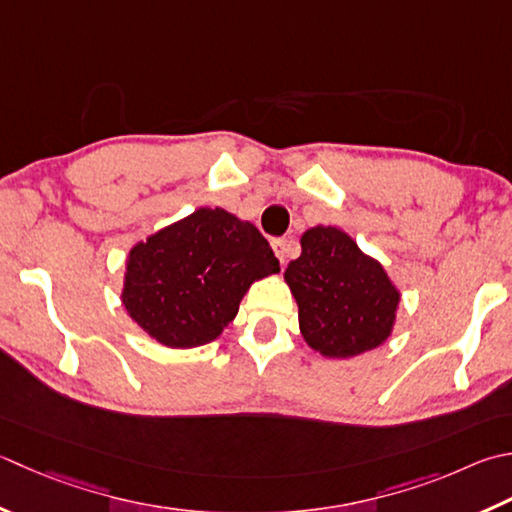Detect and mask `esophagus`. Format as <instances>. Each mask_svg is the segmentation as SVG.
<instances>
[{"instance_id": "1", "label": "esophagus", "mask_w": 512, "mask_h": 512, "mask_svg": "<svg viewBox=\"0 0 512 512\" xmlns=\"http://www.w3.org/2000/svg\"><path fill=\"white\" fill-rule=\"evenodd\" d=\"M273 250H275V255H277V259L279 262H286L288 259V250H290V242L288 239H284V237H279V239H273Z\"/></svg>"}]
</instances>
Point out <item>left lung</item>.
I'll return each instance as SVG.
<instances>
[{
  "mask_svg": "<svg viewBox=\"0 0 512 512\" xmlns=\"http://www.w3.org/2000/svg\"><path fill=\"white\" fill-rule=\"evenodd\" d=\"M302 255L284 270L304 342L328 359H348L393 335L402 293L375 257L337 226H313Z\"/></svg>",
  "mask_w": 512,
  "mask_h": 512,
  "instance_id": "8db88e82",
  "label": "left lung"
}]
</instances>
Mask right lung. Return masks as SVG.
<instances>
[{
  "label": "right lung",
  "instance_id": "obj_1",
  "mask_svg": "<svg viewBox=\"0 0 512 512\" xmlns=\"http://www.w3.org/2000/svg\"><path fill=\"white\" fill-rule=\"evenodd\" d=\"M279 262L255 224L202 206L137 242L126 257L122 304L166 348L215 342L239 302Z\"/></svg>",
  "mask_w": 512,
  "mask_h": 512
}]
</instances>
